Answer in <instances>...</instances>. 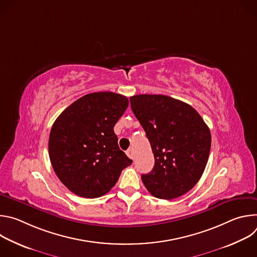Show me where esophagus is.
<instances>
[{"label": "esophagus", "instance_id": "esophagus-1", "mask_svg": "<svg viewBox=\"0 0 257 257\" xmlns=\"http://www.w3.org/2000/svg\"><path fill=\"white\" fill-rule=\"evenodd\" d=\"M127 156L130 158V159H132V160H134V158H135V154H134V151H133V149H129L128 151H127Z\"/></svg>", "mask_w": 257, "mask_h": 257}]
</instances>
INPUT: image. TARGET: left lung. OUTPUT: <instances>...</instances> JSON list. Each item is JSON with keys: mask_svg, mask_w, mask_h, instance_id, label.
I'll list each match as a JSON object with an SVG mask.
<instances>
[{"mask_svg": "<svg viewBox=\"0 0 257 257\" xmlns=\"http://www.w3.org/2000/svg\"><path fill=\"white\" fill-rule=\"evenodd\" d=\"M130 104L155 157L154 169L141 175L145 188L168 200L187 193L204 172L211 144L209 128L190 104L167 95H133Z\"/></svg>", "mask_w": 257, "mask_h": 257, "instance_id": "1", "label": "left lung"}]
</instances>
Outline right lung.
<instances>
[{
  "instance_id": "add662e5",
  "label": "right lung",
  "mask_w": 257,
  "mask_h": 257,
  "mask_svg": "<svg viewBox=\"0 0 257 257\" xmlns=\"http://www.w3.org/2000/svg\"><path fill=\"white\" fill-rule=\"evenodd\" d=\"M128 103L122 94L88 93L70 104L55 121L49 156L56 175L71 192L85 198L100 197L132 164L119 149L114 132Z\"/></svg>"
}]
</instances>
